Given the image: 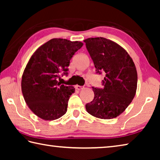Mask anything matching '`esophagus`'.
Wrapping results in <instances>:
<instances>
[{
    "label": "esophagus",
    "instance_id": "esophagus-1",
    "mask_svg": "<svg viewBox=\"0 0 160 160\" xmlns=\"http://www.w3.org/2000/svg\"><path fill=\"white\" fill-rule=\"evenodd\" d=\"M75 89H76V90H79V91L82 90H83V89H84V87H82V86H80V85H75Z\"/></svg>",
    "mask_w": 160,
    "mask_h": 160
}]
</instances>
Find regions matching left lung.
<instances>
[{"instance_id":"obj_1","label":"left lung","mask_w":160,"mask_h":160,"mask_svg":"<svg viewBox=\"0 0 160 160\" xmlns=\"http://www.w3.org/2000/svg\"><path fill=\"white\" fill-rule=\"evenodd\" d=\"M97 72L105 73L102 88L92 87L94 97L85 105L90 114L112 119L126 110L136 93V68L128 52L117 43L104 37L84 40Z\"/></svg>"}]
</instances>
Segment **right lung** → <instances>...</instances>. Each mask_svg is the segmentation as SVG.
Wrapping results in <instances>:
<instances>
[{"mask_svg": "<svg viewBox=\"0 0 160 160\" xmlns=\"http://www.w3.org/2000/svg\"><path fill=\"white\" fill-rule=\"evenodd\" d=\"M83 43L66 39H52L32 54L24 70L21 81L24 99L35 115L45 121H53L67 112L74 87L61 85L60 73L68 74L70 61Z\"/></svg>", "mask_w": 160, "mask_h": 160, "instance_id": "1", "label": "right lung"}]
</instances>
